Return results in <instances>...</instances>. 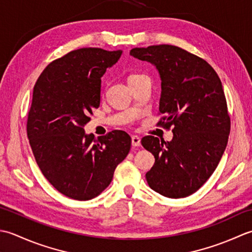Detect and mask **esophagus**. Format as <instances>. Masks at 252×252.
<instances>
[{
	"mask_svg": "<svg viewBox=\"0 0 252 252\" xmlns=\"http://www.w3.org/2000/svg\"><path fill=\"white\" fill-rule=\"evenodd\" d=\"M131 145H132V147H139L141 145L140 138L138 136H132L131 137Z\"/></svg>",
	"mask_w": 252,
	"mask_h": 252,
	"instance_id": "esophagus-1",
	"label": "esophagus"
}]
</instances>
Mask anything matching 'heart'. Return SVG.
<instances>
[{
    "label": "heart",
    "mask_w": 252,
    "mask_h": 252,
    "mask_svg": "<svg viewBox=\"0 0 252 252\" xmlns=\"http://www.w3.org/2000/svg\"><path fill=\"white\" fill-rule=\"evenodd\" d=\"M136 76H139V75H131V76L129 77V78H131V77H136ZM129 78H128V79H129Z\"/></svg>",
    "instance_id": "obj_1"
}]
</instances>
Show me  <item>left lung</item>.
I'll return each instance as SVG.
<instances>
[{
    "mask_svg": "<svg viewBox=\"0 0 252 252\" xmlns=\"http://www.w3.org/2000/svg\"><path fill=\"white\" fill-rule=\"evenodd\" d=\"M130 55L158 70L163 116L158 126H173L172 141L142 138L156 158L148 185L167 198L190 196L212 175L227 145L230 119L220 77L208 62L175 45L135 48Z\"/></svg>",
    "mask_w": 252,
    "mask_h": 252,
    "instance_id": "left-lung-1",
    "label": "left lung"
}]
</instances>
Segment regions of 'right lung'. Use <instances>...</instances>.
I'll list each match as a JSON object with an SVG mask.
<instances>
[{"label":"right lung","mask_w":252,"mask_h":252,"mask_svg":"<svg viewBox=\"0 0 252 252\" xmlns=\"http://www.w3.org/2000/svg\"><path fill=\"white\" fill-rule=\"evenodd\" d=\"M122 51L83 48L44 68L33 87L27 136L49 183L75 200H90L111 184L116 166L130 150L131 138L113 130L94 139L84 127L100 106L101 77Z\"/></svg>","instance_id":"add662e5"}]
</instances>
